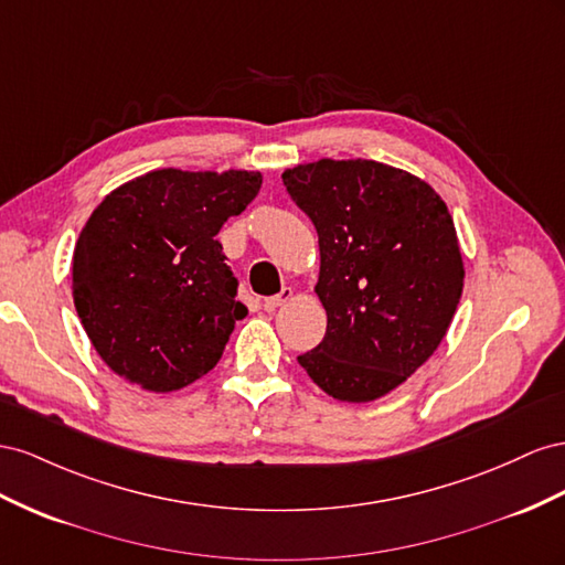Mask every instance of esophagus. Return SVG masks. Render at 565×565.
Instances as JSON below:
<instances>
[{
    "mask_svg": "<svg viewBox=\"0 0 565 565\" xmlns=\"http://www.w3.org/2000/svg\"><path fill=\"white\" fill-rule=\"evenodd\" d=\"M291 296H294V291L291 288H284L281 294H277V296H271V298H265V302H263V308L267 310V312H274V310H279L284 302H288L291 300Z\"/></svg>",
    "mask_w": 565,
    "mask_h": 565,
    "instance_id": "1",
    "label": "esophagus"
}]
</instances>
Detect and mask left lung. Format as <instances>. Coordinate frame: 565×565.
Wrapping results in <instances>:
<instances>
[{"mask_svg":"<svg viewBox=\"0 0 565 565\" xmlns=\"http://www.w3.org/2000/svg\"><path fill=\"white\" fill-rule=\"evenodd\" d=\"M281 180L317 230L327 310L324 341L298 364L335 399H379L438 350L457 312L452 215L426 182L376 160L321 158Z\"/></svg>","mask_w":565,"mask_h":565,"instance_id":"left-lung-1","label":"left lung"}]
</instances>
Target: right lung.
Wrapping results in <instances>:
<instances>
[{
    "mask_svg": "<svg viewBox=\"0 0 565 565\" xmlns=\"http://www.w3.org/2000/svg\"><path fill=\"white\" fill-rule=\"evenodd\" d=\"M260 172L153 170L110 191L79 232L73 300L94 350L143 391L170 393L220 362L238 279L217 232L246 211Z\"/></svg>",
    "mask_w": 565,
    "mask_h": 565,
    "instance_id": "obj_1",
    "label": "right lung"
}]
</instances>
